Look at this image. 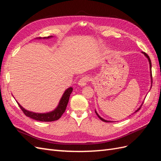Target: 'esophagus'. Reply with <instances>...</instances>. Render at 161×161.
I'll use <instances>...</instances> for the list:
<instances>
[{"instance_id":"1","label":"esophagus","mask_w":161,"mask_h":161,"mask_svg":"<svg viewBox=\"0 0 161 161\" xmlns=\"http://www.w3.org/2000/svg\"><path fill=\"white\" fill-rule=\"evenodd\" d=\"M89 81H90L89 77L84 76L83 77H81L80 80V81H78V85L80 86H85L86 84H87V83Z\"/></svg>"}]
</instances>
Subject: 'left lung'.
Here are the masks:
<instances>
[{
	"label": "left lung",
	"instance_id": "8db88e82",
	"mask_svg": "<svg viewBox=\"0 0 161 161\" xmlns=\"http://www.w3.org/2000/svg\"><path fill=\"white\" fill-rule=\"evenodd\" d=\"M143 53V54L144 55H145V56L148 59V61H149V63H150V76H151V80H152V82H151V83L152 84V63H151V60H150V57L149 56H148V55L147 54V53H145V52H142ZM142 105H143V103H142V105L141 106H140L139 107V108L137 109V110H136L135 111V112H138V111L140 109H141V107L142 106ZM95 113L97 114V116L98 117V118H100V120H101L102 121H103V122H112V121H109V120H104V119L103 118H102L100 116H99V115H98V114H97V112H96V110H95Z\"/></svg>",
	"mask_w": 161,
	"mask_h": 161
}]
</instances>
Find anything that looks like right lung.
Masks as SVG:
<instances>
[{
	"instance_id": "add662e5",
	"label": "right lung",
	"mask_w": 161,
	"mask_h": 161,
	"mask_svg": "<svg viewBox=\"0 0 161 161\" xmlns=\"http://www.w3.org/2000/svg\"><path fill=\"white\" fill-rule=\"evenodd\" d=\"M52 37V36H47V37H43V39H49ZM41 39V37L37 38ZM73 91V88L70 87L67 88L65 90L63 97L60 98L59 104L58 105L57 108L52 111V112H48V113H44V114H39V113H35V112H30V111H28L26 109H24V108L19 104V103L18 101H16L18 103V104L19 105L20 109L22 110V112L24 114L26 115V116L29 117L33 120H38V121H41V122H52V121H55L58 120V119L62 116V115L64 114L65 112L66 108H67V106L68 104V102L69 100V97L70 94H71Z\"/></svg>"
}]
</instances>
